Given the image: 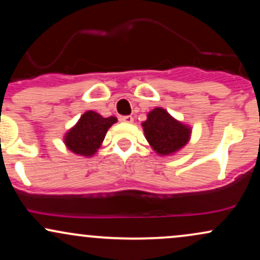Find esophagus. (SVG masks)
<instances>
[{"mask_svg":"<svg viewBox=\"0 0 260 260\" xmlns=\"http://www.w3.org/2000/svg\"><path fill=\"white\" fill-rule=\"evenodd\" d=\"M120 120L122 122H126V123H132V122L134 121V118L132 117V116H122Z\"/></svg>","mask_w":260,"mask_h":260,"instance_id":"obj_1","label":"esophagus"}]
</instances>
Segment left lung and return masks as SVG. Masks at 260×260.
Wrapping results in <instances>:
<instances>
[{"label": "left lung", "instance_id": "1", "mask_svg": "<svg viewBox=\"0 0 260 260\" xmlns=\"http://www.w3.org/2000/svg\"><path fill=\"white\" fill-rule=\"evenodd\" d=\"M145 138L159 155H171L187 144L190 128L175 120L166 110L156 107L142 123Z\"/></svg>", "mask_w": 260, "mask_h": 260}]
</instances>
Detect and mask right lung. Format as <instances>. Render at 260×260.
<instances>
[{"mask_svg": "<svg viewBox=\"0 0 260 260\" xmlns=\"http://www.w3.org/2000/svg\"><path fill=\"white\" fill-rule=\"evenodd\" d=\"M117 122V118L103 117L94 111H86L77 124L64 136L66 147L74 154L91 156L100 148L107 129Z\"/></svg>", "mask_w": 260, "mask_h": 260, "instance_id": "right-lung-1", "label": "right lung"}]
</instances>
